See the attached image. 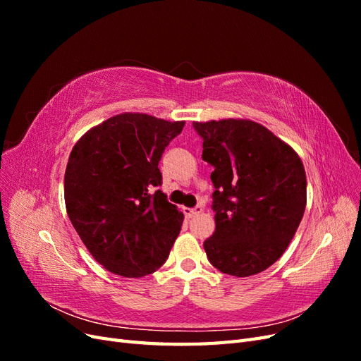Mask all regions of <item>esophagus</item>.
<instances>
[{
	"label": "esophagus",
	"instance_id": "34e87169",
	"mask_svg": "<svg viewBox=\"0 0 361 361\" xmlns=\"http://www.w3.org/2000/svg\"><path fill=\"white\" fill-rule=\"evenodd\" d=\"M203 212V207L202 206H195V207H183V214L187 216H195Z\"/></svg>",
	"mask_w": 361,
	"mask_h": 361
}]
</instances>
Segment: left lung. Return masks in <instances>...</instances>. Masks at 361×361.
<instances>
[{"label": "left lung", "mask_w": 361, "mask_h": 361, "mask_svg": "<svg viewBox=\"0 0 361 361\" xmlns=\"http://www.w3.org/2000/svg\"><path fill=\"white\" fill-rule=\"evenodd\" d=\"M203 140L215 232L203 243L218 271L248 277L269 268L297 232L307 200L300 157L265 126L250 120L192 123Z\"/></svg>", "instance_id": "obj_1"}]
</instances>
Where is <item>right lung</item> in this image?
Masks as SVG:
<instances>
[{
	"label": "right lung",
	"instance_id": "obj_1",
	"mask_svg": "<svg viewBox=\"0 0 361 361\" xmlns=\"http://www.w3.org/2000/svg\"><path fill=\"white\" fill-rule=\"evenodd\" d=\"M183 125L118 114L84 134L71 152L64 173L71 223L92 256L117 276L155 272L180 232L183 214L158 190V164Z\"/></svg>",
	"mask_w": 361,
	"mask_h": 361
}]
</instances>
